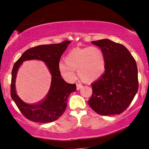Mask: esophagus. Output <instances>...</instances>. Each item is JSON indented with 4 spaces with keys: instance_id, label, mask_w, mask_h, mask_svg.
Returning <instances> with one entry per match:
<instances>
[{
    "instance_id": "34e87169",
    "label": "esophagus",
    "mask_w": 149,
    "mask_h": 149,
    "mask_svg": "<svg viewBox=\"0 0 149 149\" xmlns=\"http://www.w3.org/2000/svg\"><path fill=\"white\" fill-rule=\"evenodd\" d=\"M83 87V86L81 85H80V84H77L76 85V88H77V90H79L81 88H82Z\"/></svg>"
}]
</instances>
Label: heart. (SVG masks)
Returning a JSON list of instances; mask_svg holds the SVG:
<instances>
[{
    "instance_id": "heart-1",
    "label": "heart",
    "mask_w": 149,
    "mask_h": 149,
    "mask_svg": "<svg viewBox=\"0 0 149 149\" xmlns=\"http://www.w3.org/2000/svg\"><path fill=\"white\" fill-rule=\"evenodd\" d=\"M107 68V59L102 49L96 47L75 48L67 54L65 61L58 64L60 74L68 81L79 77L85 82H93L101 77Z\"/></svg>"
}]
</instances>
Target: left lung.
<instances>
[{
  "label": "left lung",
  "mask_w": 149,
  "mask_h": 149,
  "mask_svg": "<svg viewBox=\"0 0 149 149\" xmlns=\"http://www.w3.org/2000/svg\"><path fill=\"white\" fill-rule=\"evenodd\" d=\"M91 43L104 52L107 68L102 76L91 84L93 94L88 104L100 115L120 114L129 107L138 91L137 64L122 45L107 39Z\"/></svg>",
  "instance_id": "obj_1"
}]
</instances>
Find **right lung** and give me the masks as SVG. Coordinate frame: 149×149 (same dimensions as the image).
Returning <instances> with one entry per match:
<instances>
[{
  "label": "right lung",
  "mask_w": 149,
  "mask_h": 149,
  "mask_svg": "<svg viewBox=\"0 0 149 149\" xmlns=\"http://www.w3.org/2000/svg\"><path fill=\"white\" fill-rule=\"evenodd\" d=\"M71 42L64 41L61 43L39 45L27 50L15 63L12 71L10 95L20 112L27 119L34 122H52L61 116L67 107L68 98L76 91V85L65 82L61 77L58 64L62 54ZM38 59L44 61L52 74V84L47 95L37 103H28L22 100L16 93L17 72L24 61Z\"/></svg>",
  "instance_id": "add662e5"
}]
</instances>
